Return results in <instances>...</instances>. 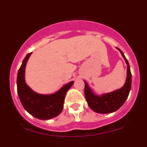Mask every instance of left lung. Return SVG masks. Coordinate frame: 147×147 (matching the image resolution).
<instances>
[{"mask_svg":"<svg viewBox=\"0 0 147 147\" xmlns=\"http://www.w3.org/2000/svg\"><path fill=\"white\" fill-rule=\"evenodd\" d=\"M117 49L121 52L123 58L124 59L127 64V75H126V82L123 87L113 92L99 96L95 95L92 92L90 88L88 86L86 82L84 81V83H85L84 93H85L88 105L92 111L98 113H111L118 110L124 104L131 90V72L130 70L129 63L122 50L119 48Z\"/></svg>","mask_w":147,"mask_h":147,"instance_id":"1","label":"left lung"}]
</instances>
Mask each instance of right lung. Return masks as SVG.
<instances>
[{"instance_id":"obj_1","label":"right lung","mask_w":147,"mask_h":147,"mask_svg":"<svg viewBox=\"0 0 147 147\" xmlns=\"http://www.w3.org/2000/svg\"><path fill=\"white\" fill-rule=\"evenodd\" d=\"M31 54L30 52L26 55L18 71L16 84L18 97L23 108L34 117L43 120L52 119L61 113L65 94L74 82L72 81L51 95H41L35 92L25 81V65Z\"/></svg>"}]
</instances>
